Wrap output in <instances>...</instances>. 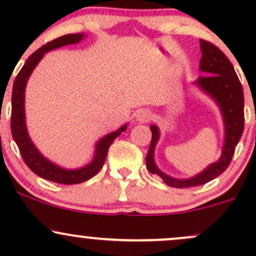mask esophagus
I'll return each mask as SVG.
<instances>
[{
  "mask_svg": "<svg viewBox=\"0 0 256 256\" xmlns=\"http://www.w3.org/2000/svg\"><path fill=\"white\" fill-rule=\"evenodd\" d=\"M136 116V122L143 124V122H148L149 120L152 119V113H150V110H137L136 116Z\"/></svg>",
  "mask_w": 256,
  "mask_h": 256,
  "instance_id": "obj_1",
  "label": "esophagus"
}]
</instances>
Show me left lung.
Returning a JSON list of instances; mask_svg holds the SVG:
<instances>
[{
    "mask_svg": "<svg viewBox=\"0 0 256 256\" xmlns=\"http://www.w3.org/2000/svg\"><path fill=\"white\" fill-rule=\"evenodd\" d=\"M202 56L200 60L201 76L192 85L207 95L218 106L224 124V142L222 155L216 162L210 164L204 170L190 178H174L166 174L155 162V148L160 140V128L156 124L150 126L152 142L146 154V168L152 174L161 177L168 186L192 188L213 180L228 168L234 156V146L238 144L244 128V96L242 85L234 72V66L220 49L207 40H200Z\"/></svg>",
    "mask_w": 256,
    "mask_h": 256,
    "instance_id": "8db88e82",
    "label": "left lung"
}]
</instances>
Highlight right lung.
I'll use <instances>...</instances> for the list:
<instances>
[{
  "mask_svg": "<svg viewBox=\"0 0 256 256\" xmlns=\"http://www.w3.org/2000/svg\"><path fill=\"white\" fill-rule=\"evenodd\" d=\"M85 37L86 34H64V36L58 37L56 40L46 43V46H40L26 60L22 68L18 73L13 84V92H12V134H13L16 146H19L20 154L24 158L25 164L32 172H34L40 177L60 184H79L92 178L104 166L110 146L122 132L128 128V125L126 122L125 125L120 126L118 130L100 138L95 143V152H94V156L90 162L78 167V168H66V167L52 162L48 158L44 156L32 142L28 131V126H26L25 114V90L28 78L46 52L60 48V46H68V44H77L82 42Z\"/></svg>",
  "mask_w": 256,
  "mask_h": 256,
  "instance_id": "obj_1",
  "label": "right lung"
}]
</instances>
